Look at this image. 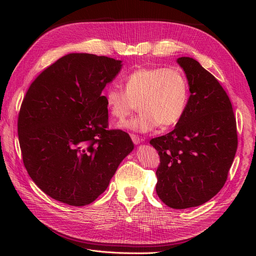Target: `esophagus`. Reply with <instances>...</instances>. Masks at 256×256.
<instances>
[{"label":"esophagus","instance_id":"obj_1","mask_svg":"<svg viewBox=\"0 0 256 256\" xmlns=\"http://www.w3.org/2000/svg\"><path fill=\"white\" fill-rule=\"evenodd\" d=\"M130 138H132V142L135 143V144H138V143H140V142L142 141V139H140L137 135H134V134H132V135H130Z\"/></svg>","mask_w":256,"mask_h":256}]
</instances>
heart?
I'll use <instances>...</instances> for the list:
<instances>
[{
    "mask_svg": "<svg viewBox=\"0 0 256 256\" xmlns=\"http://www.w3.org/2000/svg\"><path fill=\"white\" fill-rule=\"evenodd\" d=\"M189 100V84L184 74L176 67H140L124 80V90L112 87L104 93L108 111L122 121L139 109L141 113L124 124L145 132L176 124Z\"/></svg>",
    "mask_w": 256,
    "mask_h": 256,
    "instance_id": "obj_1",
    "label": "heart"
}]
</instances>
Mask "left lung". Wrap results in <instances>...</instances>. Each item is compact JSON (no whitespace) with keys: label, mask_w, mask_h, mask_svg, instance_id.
<instances>
[{"label":"left lung","mask_w":256,"mask_h":256,"mask_svg":"<svg viewBox=\"0 0 256 256\" xmlns=\"http://www.w3.org/2000/svg\"><path fill=\"white\" fill-rule=\"evenodd\" d=\"M191 96L176 128L150 140L158 150L156 191L176 210L206 204L225 184L238 148L236 121L227 93L196 60L182 57Z\"/></svg>","instance_id":"1"}]
</instances>
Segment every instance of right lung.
Listing matches in <instances>:
<instances>
[{
    "label": "right lung",
    "mask_w": 256,
    "mask_h": 256,
    "mask_svg": "<svg viewBox=\"0 0 256 256\" xmlns=\"http://www.w3.org/2000/svg\"><path fill=\"white\" fill-rule=\"evenodd\" d=\"M121 61L92 54H68L30 85L18 132L24 165L46 195L72 206L93 202L132 150L128 132L108 130L102 92Z\"/></svg>",
    "instance_id": "right-lung-1"
}]
</instances>
